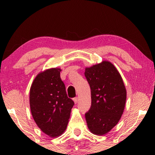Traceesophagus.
I'll list each match as a JSON object with an SVG mask.
<instances>
[{
    "label": "esophagus",
    "instance_id": "34e87169",
    "mask_svg": "<svg viewBox=\"0 0 155 155\" xmlns=\"http://www.w3.org/2000/svg\"><path fill=\"white\" fill-rule=\"evenodd\" d=\"M73 101H74V102H75V104H77L78 101V97H75V98H73Z\"/></svg>",
    "mask_w": 155,
    "mask_h": 155
}]
</instances>
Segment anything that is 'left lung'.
Masks as SVG:
<instances>
[{
	"mask_svg": "<svg viewBox=\"0 0 155 155\" xmlns=\"http://www.w3.org/2000/svg\"><path fill=\"white\" fill-rule=\"evenodd\" d=\"M84 75L92 99L90 109L85 114L87 127L93 134L104 135L121 118L126 101V87L119 72L107 61L86 68Z\"/></svg>",
	"mask_w": 155,
	"mask_h": 155,
	"instance_id": "8db88e82",
	"label": "left lung"
}]
</instances>
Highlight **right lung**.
Listing matches in <instances>:
<instances>
[{"mask_svg": "<svg viewBox=\"0 0 155 155\" xmlns=\"http://www.w3.org/2000/svg\"><path fill=\"white\" fill-rule=\"evenodd\" d=\"M58 68L47 69L36 76L30 87L31 115L41 131L51 137L66 130L74 101L68 97Z\"/></svg>", "mask_w": 155, "mask_h": 155, "instance_id": "obj_1", "label": "right lung"}]
</instances>
